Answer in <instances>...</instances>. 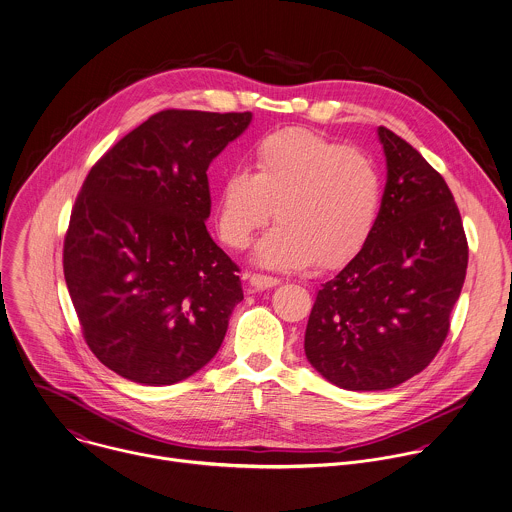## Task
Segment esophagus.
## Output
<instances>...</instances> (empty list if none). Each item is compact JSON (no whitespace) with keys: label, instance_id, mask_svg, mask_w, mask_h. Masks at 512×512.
Here are the masks:
<instances>
[{"label":"esophagus","instance_id":"obj_1","mask_svg":"<svg viewBox=\"0 0 512 512\" xmlns=\"http://www.w3.org/2000/svg\"><path fill=\"white\" fill-rule=\"evenodd\" d=\"M250 284H252L256 290H266V288L278 286V284H280V278L266 276V274H252V276H250Z\"/></svg>","mask_w":512,"mask_h":512}]
</instances>
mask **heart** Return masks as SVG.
Masks as SVG:
<instances>
[{
	"instance_id": "heart-1",
	"label": "heart",
	"mask_w": 512,
	"mask_h": 512,
	"mask_svg": "<svg viewBox=\"0 0 512 512\" xmlns=\"http://www.w3.org/2000/svg\"><path fill=\"white\" fill-rule=\"evenodd\" d=\"M383 200L371 157L306 129H282L254 149V172L232 169L218 190V232L236 250L270 220L256 250L270 268H336L369 242Z\"/></svg>"
}]
</instances>
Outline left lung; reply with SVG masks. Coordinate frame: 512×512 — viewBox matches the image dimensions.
<instances>
[{
	"instance_id": "8db88e82",
	"label": "left lung",
	"mask_w": 512,
	"mask_h": 512,
	"mask_svg": "<svg viewBox=\"0 0 512 512\" xmlns=\"http://www.w3.org/2000/svg\"><path fill=\"white\" fill-rule=\"evenodd\" d=\"M387 182L363 250L316 296L308 361L349 391L391 389L439 353L467 274L469 244L445 178L379 127Z\"/></svg>"
}]
</instances>
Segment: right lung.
<instances>
[{
    "mask_svg": "<svg viewBox=\"0 0 512 512\" xmlns=\"http://www.w3.org/2000/svg\"><path fill=\"white\" fill-rule=\"evenodd\" d=\"M252 113L165 109L87 174L63 242L83 338L125 379L171 385L220 349L242 302L240 268L214 244L208 165Z\"/></svg>",
    "mask_w": 512,
    "mask_h": 512,
    "instance_id": "1",
    "label": "right lung"
}]
</instances>
